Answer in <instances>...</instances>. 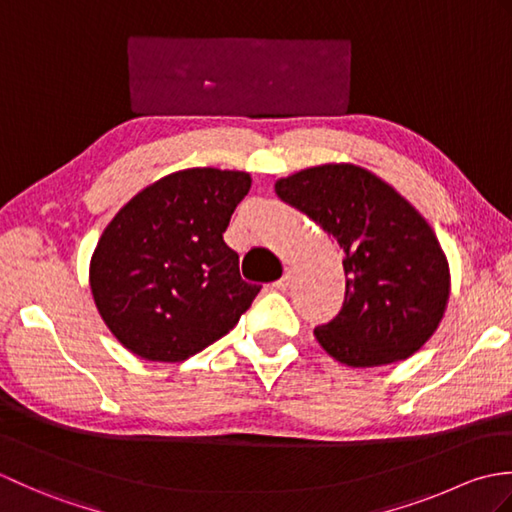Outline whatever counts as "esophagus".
Masks as SVG:
<instances>
[{
    "instance_id": "esophagus-1",
    "label": "esophagus",
    "mask_w": 512,
    "mask_h": 512,
    "mask_svg": "<svg viewBox=\"0 0 512 512\" xmlns=\"http://www.w3.org/2000/svg\"><path fill=\"white\" fill-rule=\"evenodd\" d=\"M288 286H290V273H284V277L277 279L275 284H273V288H275V290H286Z\"/></svg>"
}]
</instances>
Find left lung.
<instances>
[{
  "instance_id": "left-lung-1",
  "label": "left lung",
  "mask_w": 512,
  "mask_h": 512,
  "mask_svg": "<svg viewBox=\"0 0 512 512\" xmlns=\"http://www.w3.org/2000/svg\"><path fill=\"white\" fill-rule=\"evenodd\" d=\"M345 255V301L314 328L334 361L380 367L416 354L436 334L451 292L447 255L407 198L352 162L301 169L275 182Z\"/></svg>"
}]
</instances>
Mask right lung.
I'll return each mask as SVG.
<instances>
[{
  "mask_svg": "<svg viewBox=\"0 0 512 512\" xmlns=\"http://www.w3.org/2000/svg\"><path fill=\"white\" fill-rule=\"evenodd\" d=\"M250 173L193 167L151 182L105 226L90 259L101 319L125 350L180 363L231 332L259 286L224 244Z\"/></svg>",
  "mask_w": 512,
  "mask_h": 512,
  "instance_id": "1",
  "label": "right lung"
}]
</instances>
